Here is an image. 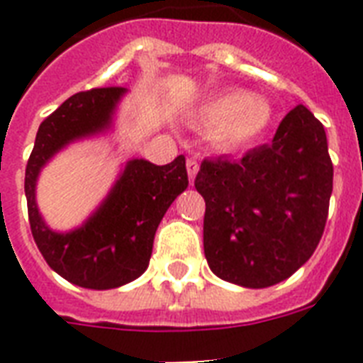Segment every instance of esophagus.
I'll return each instance as SVG.
<instances>
[{
  "instance_id": "esophagus-1",
  "label": "esophagus",
  "mask_w": 363,
  "mask_h": 363,
  "mask_svg": "<svg viewBox=\"0 0 363 363\" xmlns=\"http://www.w3.org/2000/svg\"><path fill=\"white\" fill-rule=\"evenodd\" d=\"M186 169H188V177H190V181H194V177L198 173L199 169V164L196 158H188L186 160Z\"/></svg>"
}]
</instances>
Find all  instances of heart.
Listing matches in <instances>:
<instances>
[{"label":"heart","instance_id":"b5f03b06","mask_svg":"<svg viewBox=\"0 0 363 363\" xmlns=\"http://www.w3.org/2000/svg\"><path fill=\"white\" fill-rule=\"evenodd\" d=\"M271 105L252 98L245 90L215 94L196 111V124L213 128L211 139L218 148L230 150L254 141L271 122Z\"/></svg>","mask_w":363,"mask_h":363}]
</instances>
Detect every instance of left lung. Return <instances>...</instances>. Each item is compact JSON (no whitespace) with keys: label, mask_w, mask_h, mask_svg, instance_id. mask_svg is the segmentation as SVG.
Segmentation results:
<instances>
[{"label":"left lung","mask_w":363,"mask_h":363,"mask_svg":"<svg viewBox=\"0 0 363 363\" xmlns=\"http://www.w3.org/2000/svg\"><path fill=\"white\" fill-rule=\"evenodd\" d=\"M194 184L205 199L213 273L247 288L273 286L313 256L326 228L333 164L324 125L298 105L269 143L241 160L205 158Z\"/></svg>","instance_id":"obj_1"}]
</instances>
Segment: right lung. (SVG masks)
Listing matches in <instances>:
<instances>
[{
    "mask_svg": "<svg viewBox=\"0 0 363 363\" xmlns=\"http://www.w3.org/2000/svg\"><path fill=\"white\" fill-rule=\"evenodd\" d=\"M124 88H92L73 94L39 125L26 165L24 190L31 235L47 264L65 281L92 290L122 286L147 269L154 233L165 211L188 186L186 160L154 165L133 160L101 209L69 233L50 232L35 205V179L45 162L77 137L109 124Z\"/></svg>",
    "mask_w": 363,
    "mask_h": 363,
    "instance_id": "1",
    "label": "right lung"
}]
</instances>
